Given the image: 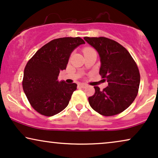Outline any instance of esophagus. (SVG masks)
I'll list each match as a JSON object with an SVG mask.
<instances>
[{"label":"esophagus","mask_w":158,"mask_h":158,"mask_svg":"<svg viewBox=\"0 0 158 158\" xmlns=\"http://www.w3.org/2000/svg\"><path fill=\"white\" fill-rule=\"evenodd\" d=\"M79 87H81V88H85L86 87H87V85H85V84H83V83H81V84H79L78 85Z\"/></svg>","instance_id":"obj_1"}]
</instances>
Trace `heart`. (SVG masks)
<instances>
[{"label":"heart","mask_w":158,"mask_h":158,"mask_svg":"<svg viewBox=\"0 0 158 158\" xmlns=\"http://www.w3.org/2000/svg\"><path fill=\"white\" fill-rule=\"evenodd\" d=\"M93 51H95V50H94L93 48H91V47H85V48H84V49H83L84 54L87 53V52H93Z\"/></svg>","instance_id":"obj_1"}]
</instances>
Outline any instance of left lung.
Masks as SVG:
<instances>
[{
  "label": "left lung",
  "instance_id": "1",
  "mask_svg": "<svg viewBox=\"0 0 158 158\" xmlns=\"http://www.w3.org/2000/svg\"><path fill=\"white\" fill-rule=\"evenodd\" d=\"M98 51L101 58L99 73L108 86L103 90L94 87L95 93L88 98L90 106L100 114L109 117L123 112L137 96L140 73L128 51L120 44L106 37H85Z\"/></svg>",
  "mask_w": 158,
  "mask_h": 158
}]
</instances>
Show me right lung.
<instances>
[{"label":"right lung","instance_id":"right-lung-1","mask_svg":"<svg viewBox=\"0 0 158 158\" xmlns=\"http://www.w3.org/2000/svg\"><path fill=\"white\" fill-rule=\"evenodd\" d=\"M85 44L80 37L52 40L29 60L24 70L23 87L31 106L41 115L51 117L69 105L77 89L75 83L59 82L60 71L66 69L70 55Z\"/></svg>","mask_w":158,"mask_h":158}]
</instances>
